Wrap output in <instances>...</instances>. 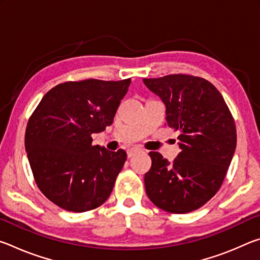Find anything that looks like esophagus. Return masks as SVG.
Returning a JSON list of instances; mask_svg holds the SVG:
<instances>
[{"instance_id": "obj_1", "label": "esophagus", "mask_w": 260, "mask_h": 260, "mask_svg": "<svg viewBox=\"0 0 260 260\" xmlns=\"http://www.w3.org/2000/svg\"><path fill=\"white\" fill-rule=\"evenodd\" d=\"M141 150L139 148H132V149H129L128 151H127V156H128V158H131V157H134L136 153H139Z\"/></svg>"}]
</instances>
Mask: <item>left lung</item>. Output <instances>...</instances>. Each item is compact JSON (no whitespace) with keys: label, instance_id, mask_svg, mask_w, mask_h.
Returning <instances> with one entry per match:
<instances>
[{"label":"left lung","instance_id":"1","mask_svg":"<svg viewBox=\"0 0 260 260\" xmlns=\"http://www.w3.org/2000/svg\"><path fill=\"white\" fill-rule=\"evenodd\" d=\"M166 107V125L179 131L178 157L151 151L144 175L149 199L171 213L200 209L221 187L236 148V127L222 95L203 78L170 74L143 79Z\"/></svg>","mask_w":260,"mask_h":260}]
</instances>
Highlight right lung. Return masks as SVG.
Wrapping results in <instances>:
<instances>
[{
  "label": "right lung",
  "mask_w": 260,
  "mask_h": 260,
  "mask_svg": "<svg viewBox=\"0 0 260 260\" xmlns=\"http://www.w3.org/2000/svg\"><path fill=\"white\" fill-rule=\"evenodd\" d=\"M131 79H87L51 88L29 117L25 149L38 187L71 212H86L109 199L126 151L93 146V133L112 124Z\"/></svg>",
  "instance_id": "obj_1"
}]
</instances>
